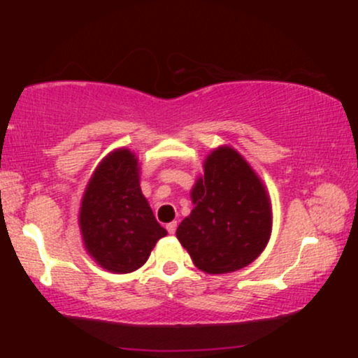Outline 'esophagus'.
Wrapping results in <instances>:
<instances>
[{
    "label": "esophagus",
    "mask_w": 358,
    "mask_h": 358,
    "mask_svg": "<svg viewBox=\"0 0 358 358\" xmlns=\"http://www.w3.org/2000/svg\"><path fill=\"white\" fill-rule=\"evenodd\" d=\"M176 227H178V224H176V222H170V224H166L168 234H171V236H173V234L176 232Z\"/></svg>",
    "instance_id": "obj_1"
}]
</instances>
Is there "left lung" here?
Wrapping results in <instances>:
<instances>
[{
	"label": "left lung",
	"instance_id": "8db88e82",
	"mask_svg": "<svg viewBox=\"0 0 358 358\" xmlns=\"http://www.w3.org/2000/svg\"><path fill=\"white\" fill-rule=\"evenodd\" d=\"M203 168L192 190L195 208L178 225L176 237L199 269L232 273L250 264L268 244V193L232 148L213 151Z\"/></svg>",
	"mask_w": 358,
	"mask_h": 358
}]
</instances>
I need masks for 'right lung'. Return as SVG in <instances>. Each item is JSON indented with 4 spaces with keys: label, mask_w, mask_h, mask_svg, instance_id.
<instances>
[{
    "label": "right lung",
    "mask_w": 358,
    "mask_h": 358,
    "mask_svg": "<svg viewBox=\"0 0 358 358\" xmlns=\"http://www.w3.org/2000/svg\"><path fill=\"white\" fill-rule=\"evenodd\" d=\"M80 231L90 256L117 274L141 268L166 236L141 193L138 159L129 150L110 153L90 178L82 199Z\"/></svg>",
    "instance_id": "obj_1"
}]
</instances>
